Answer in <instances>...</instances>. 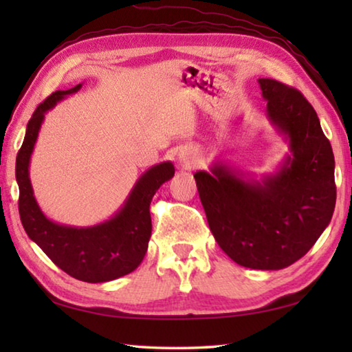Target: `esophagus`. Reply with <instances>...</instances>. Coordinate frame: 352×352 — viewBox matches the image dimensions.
Instances as JSON below:
<instances>
[{
    "instance_id": "34e87169",
    "label": "esophagus",
    "mask_w": 352,
    "mask_h": 352,
    "mask_svg": "<svg viewBox=\"0 0 352 352\" xmlns=\"http://www.w3.org/2000/svg\"><path fill=\"white\" fill-rule=\"evenodd\" d=\"M180 162L189 164V163H192V158H190L189 153H184V155H180Z\"/></svg>"
}]
</instances>
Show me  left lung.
I'll return each instance as SVG.
<instances>
[{"label": "left lung", "mask_w": 352, "mask_h": 352, "mask_svg": "<svg viewBox=\"0 0 352 352\" xmlns=\"http://www.w3.org/2000/svg\"><path fill=\"white\" fill-rule=\"evenodd\" d=\"M258 82L267 118L289 153L261 180L220 158L194 178L219 247L242 267L281 270L302 258L329 225L336 162L306 98L278 80Z\"/></svg>", "instance_id": "obj_1"}]
</instances>
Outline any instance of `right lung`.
Masks as SVG:
<instances>
[{
  "mask_svg": "<svg viewBox=\"0 0 352 352\" xmlns=\"http://www.w3.org/2000/svg\"><path fill=\"white\" fill-rule=\"evenodd\" d=\"M82 83L52 93L29 119L23 146L16 155L15 178L20 189L19 211L29 239L69 276L85 283H109L138 269L152 234L151 201L163 183L175 174L170 162L152 166L133 184L127 199L110 219L90 226L63 225L41 211L34 195L29 164L45 115Z\"/></svg>",
  "mask_w": 352,
  "mask_h": 352,
  "instance_id": "add662e5",
  "label": "right lung"
}]
</instances>
